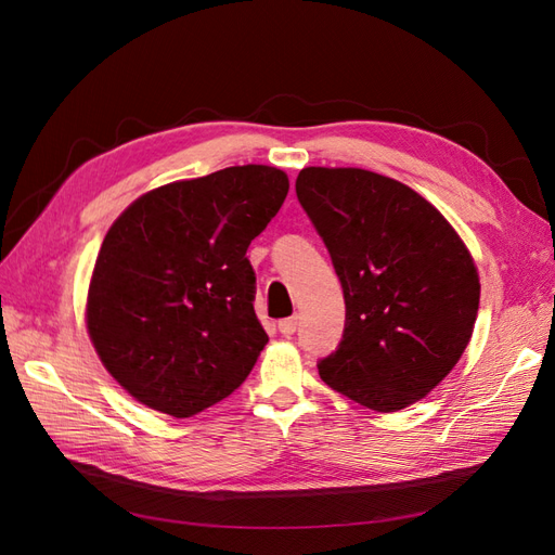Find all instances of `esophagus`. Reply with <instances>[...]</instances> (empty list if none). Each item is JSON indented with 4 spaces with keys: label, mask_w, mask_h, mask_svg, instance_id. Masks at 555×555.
I'll return each mask as SVG.
<instances>
[{
    "label": "esophagus",
    "mask_w": 555,
    "mask_h": 555,
    "mask_svg": "<svg viewBox=\"0 0 555 555\" xmlns=\"http://www.w3.org/2000/svg\"><path fill=\"white\" fill-rule=\"evenodd\" d=\"M278 328L282 335H292L296 328H298V317H287V319H280L278 322Z\"/></svg>",
    "instance_id": "34e87169"
}]
</instances>
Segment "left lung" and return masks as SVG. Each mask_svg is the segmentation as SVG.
<instances>
[{"label":"left lung","mask_w":555,"mask_h":555,"mask_svg":"<svg viewBox=\"0 0 555 555\" xmlns=\"http://www.w3.org/2000/svg\"><path fill=\"white\" fill-rule=\"evenodd\" d=\"M296 196L345 294L343 340L319 377L367 410L412 405L451 373L475 328L479 275L465 243L424 196L373 171L310 166Z\"/></svg>","instance_id":"left-lung-1"}]
</instances>
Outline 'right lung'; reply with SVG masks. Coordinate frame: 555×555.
<instances>
[{
  "label": "right lung",
  "instance_id": "1",
  "mask_svg": "<svg viewBox=\"0 0 555 555\" xmlns=\"http://www.w3.org/2000/svg\"><path fill=\"white\" fill-rule=\"evenodd\" d=\"M289 192L273 166L164 184L117 217L99 249L88 331L133 398L184 418L231 396L268 335L247 255Z\"/></svg>",
  "mask_w": 555,
  "mask_h": 555
}]
</instances>
